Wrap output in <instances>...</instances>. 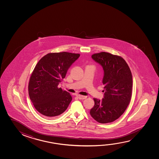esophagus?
Segmentation results:
<instances>
[{
	"label": "esophagus",
	"instance_id": "esophagus-1",
	"mask_svg": "<svg viewBox=\"0 0 159 159\" xmlns=\"http://www.w3.org/2000/svg\"><path fill=\"white\" fill-rule=\"evenodd\" d=\"M77 96H78L79 99H81V100H84V99H85L86 98V96H83V95H78Z\"/></svg>",
	"mask_w": 159,
	"mask_h": 159
}]
</instances>
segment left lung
Returning <instances> with one entry per match:
<instances>
[{
  "instance_id": "left-lung-1",
  "label": "left lung",
  "mask_w": 159,
  "mask_h": 159,
  "mask_svg": "<svg viewBox=\"0 0 159 159\" xmlns=\"http://www.w3.org/2000/svg\"><path fill=\"white\" fill-rule=\"evenodd\" d=\"M104 70V98H94L90 114L96 121L106 124L114 121L125 112L130 103L133 77L130 68L120 57L102 52L91 56Z\"/></svg>"
}]
</instances>
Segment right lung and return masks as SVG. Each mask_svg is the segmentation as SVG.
<instances>
[{"instance_id": "1", "label": "right lung", "mask_w": 159, "mask_h": 159, "mask_svg": "<svg viewBox=\"0 0 159 159\" xmlns=\"http://www.w3.org/2000/svg\"><path fill=\"white\" fill-rule=\"evenodd\" d=\"M79 57V54L70 52L49 53L37 63L30 78L28 91L35 108L44 117H56L67 109L72 97L57 86Z\"/></svg>"}]
</instances>
